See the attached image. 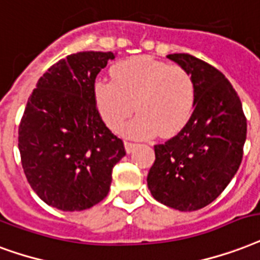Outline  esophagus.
<instances>
[{
  "label": "esophagus",
  "instance_id": "esophagus-1",
  "mask_svg": "<svg viewBox=\"0 0 260 260\" xmlns=\"http://www.w3.org/2000/svg\"><path fill=\"white\" fill-rule=\"evenodd\" d=\"M124 144H125V150H126V152H128V154H129V152H132V150H134L135 146H136V144L132 143V142H128V140H126Z\"/></svg>",
  "mask_w": 260,
  "mask_h": 260
}]
</instances>
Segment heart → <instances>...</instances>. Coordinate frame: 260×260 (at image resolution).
Masks as SVG:
<instances>
[{
  "mask_svg": "<svg viewBox=\"0 0 260 260\" xmlns=\"http://www.w3.org/2000/svg\"><path fill=\"white\" fill-rule=\"evenodd\" d=\"M94 99L105 124L121 128L135 110L139 113L122 132L132 138H169L187 125L196 101L195 80L187 69L139 55L112 69V80H98Z\"/></svg>",
  "mask_w": 260,
  "mask_h": 260,
  "instance_id": "b5f03b06",
  "label": "heart"
}]
</instances>
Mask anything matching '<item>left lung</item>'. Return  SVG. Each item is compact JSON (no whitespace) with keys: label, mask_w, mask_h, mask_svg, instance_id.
Returning <instances> with one entry per match:
<instances>
[{"label":"left lung","mask_w":260,"mask_h":260,"mask_svg":"<svg viewBox=\"0 0 260 260\" xmlns=\"http://www.w3.org/2000/svg\"><path fill=\"white\" fill-rule=\"evenodd\" d=\"M168 58L191 73L195 110L176 136L155 144L148 189L162 205L195 211L215 201L243 159L247 118L239 95L222 72L191 54Z\"/></svg>","instance_id":"8db88e82"}]
</instances>
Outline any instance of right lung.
I'll return each instance as SVG.
<instances>
[{
	"label": "right lung",
	"instance_id": "obj_1",
	"mask_svg": "<svg viewBox=\"0 0 260 260\" xmlns=\"http://www.w3.org/2000/svg\"><path fill=\"white\" fill-rule=\"evenodd\" d=\"M112 51H80L51 65L38 80L19 125L21 165L46 205L82 211L104 201L124 143L105 125L95 79Z\"/></svg>",
	"mask_w": 260,
	"mask_h": 260
}]
</instances>
